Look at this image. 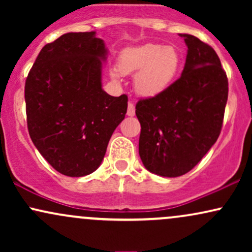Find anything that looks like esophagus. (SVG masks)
<instances>
[{"label": "esophagus", "instance_id": "obj_1", "mask_svg": "<svg viewBox=\"0 0 252 252\" xmlns=\"http://www.w3.org/2000/svg\"><path fill=\"white\" fill-rule=\"evenodd\" d=\"M126 115L130 117H132L135 115V105L131 102L128 103V111H126Z\"/></svg>", "mask_w": 252, "mask_h": 252}]
</instances>
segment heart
<instances>
[{"mask_svg":"<svg viewBox=\"0 0 252 252\" xmlns=\"http://www.w3.org/2000/svg\"><path fill=\"white\" fill-rule=\"evenodd\" d=\"M181 63V54L174 46L146 43L122 51L117 68L123 74L137 71L135 76L137 94L144 97H155L172 85L179 74ZM111 76L118 79L120 72L114 70Z\"/></svg>","mask_w":252,"mask_h":252,"instance_id":"obj_1","label":"heart"}]
</instances>
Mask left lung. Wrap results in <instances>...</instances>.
<instances>
[{
	"label": "left lung",
	"instance_id": "left-lung-1",
	"mask_svg": "<svg viewBox=\"0 0 252 252\" xmlns=\"http://www.w3.org/2000/svg\"><path fill=\"white\" fill-rule=\"evenodd\" d=\"M181 77L158 96L140 99L138 153L147 169L176 178L189 173L220 134L228 83L216 51L190 34Z\"/></svg>",
	"mask_w": 252,
	"mask_h": 252
}]
</instances>
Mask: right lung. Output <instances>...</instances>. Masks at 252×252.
<instances>
[{
	"mask_svg": "<svg viewBox=\"0 0 252 252\" xmlns=\"http://www.w3.org/2000/svg\"><path fill=\"white\" fill-rule=\"evenodd\" d=\"M106 54L96 32L66 33L43 46L26 79L30 136L63 175L94 172L126 114L128 97H112L102 89Z\"/></svg>",
	"mask_w": 252,
	"mask_h": 252,
	"instance_id": "add662e5",
	"label": "right lung"
}]
</instances>
